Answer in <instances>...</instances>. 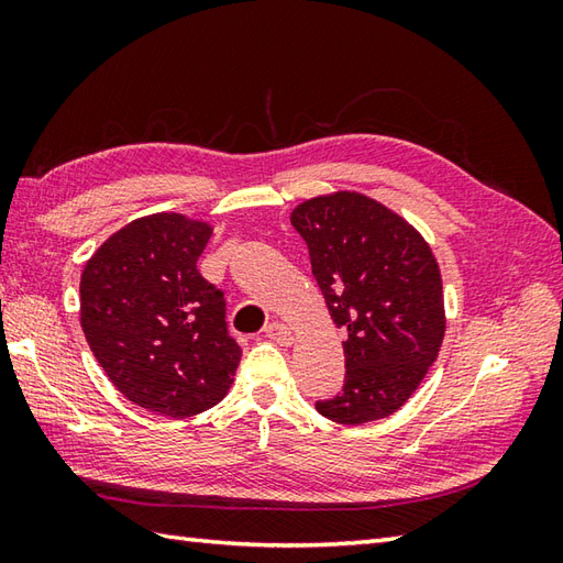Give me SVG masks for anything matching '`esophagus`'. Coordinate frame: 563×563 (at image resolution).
Segmentation results:
<instances>
[{
	"mask_svg": "<svg viewBox=\"0 0 563 563\" xmlns=\"http://www.w3.org/2000/svg\"><path fill=\"white\" fill-rule=\"evenodd\" d=\"M263 333H266V339H271L273 343H280V345L292 343L290 327L280 324V321H271V324H266V329H263Z\"/></svg>",
	"mask_w": 563,
	"mask_h": 563,
	"instance_id": "esophagus-1",
	"label": "esophagus"
}]
</instances>
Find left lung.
I'll return each instance as SVG.
<instances>
[{
    "label": "left lung",
    "instance_id": "left-lung-1",
    "mask_svg": "<svg viewBox=\"0 0 563 563\" xmlns=\"http://www.w3.org/2000/svg\"><path fill=\"white\" fill-rule=\"evenodd\" d=\"M292 227L305 239L343 341L341 394L314 406L329 421L361 426L404 406L445 336L438 263L411 224L361 194L312 198Z\"/></svg>",
    "mask_w": 563,
    "mask_h": 563
}]
</instances>
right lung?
I'll return each instance as SVG.
<instances>
[{
	"label": "right lung",
	"mask_w": 563,
	"mask_h": 563,
	"mask_svg": "<svg viewBox=\"0 0 563 563\" xmlns=\"http://www.w3.org/2000/svg\"><path fill=\"white\" fill-rule=\"evenodd\" d=\"M210 234L184 214H150L106 239L84 266V336L118 391L147 411H208L242 361L224 292L198 271Z\"/></svg>",
	"instance_id": "add662e5"
}]
</instances>
